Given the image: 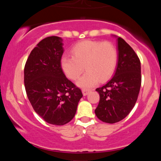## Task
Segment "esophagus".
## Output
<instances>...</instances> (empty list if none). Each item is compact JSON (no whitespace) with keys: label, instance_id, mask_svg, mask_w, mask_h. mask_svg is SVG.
Returning <instances> with one entry per match:
<instances>
[{"label":"esophagus","instance_id":"1","mask_svg":"<svg viewBox=\"0 0 161 161\" xmlns=\"http://www.w3.org/2000/svg\"><path fill=\"white\" fill-rule=\"evenodd\" d=\"M90 92H91V90L90 89H86V88H84V89H82L83 95H87Z\"/></svg>","mask_w":161,"mask_h":161}]
</instances>
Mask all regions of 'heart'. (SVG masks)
I'll use <instances>...</instances> for the list:
<instances>
[{"mask_svg":"<svg viewBox=\"0 0 161 161\" xmlns=\"http://www.w3.org/2000/svg\"><path fill=\"white\" fill-rule=\"evenodd\" d=\"M72 57L64 56L60 66L68 78L76 80L84 66L86 73L79 79V86L90 88L104 82L114 75L118 63V51L110 42L86 40L79 42L71 49Z\"/></svg>","mask_w":161,"mask_h":161,"instance_id":"1","label":"heart"}]
</instances>
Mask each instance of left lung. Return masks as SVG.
<instances>
[{
	"label": "left lung",
	"instance_id": "obj_1",
	"mask_svg": "<svg viewBox=\"0 0 161 161\" xmlns=\"http://www.w3.org/2000/svg\"><path fill=\"white\" fill-rule=\"evenodd\" d=\"M118 51L115 74L106 85L96 88L100 101L95 114L107 123H117L128 115L137 101L142 84L139 58L120 37L118 38Z\"/></svg>",
	"mask_w": 161,
	"mask_h": 161
}]
</instances>
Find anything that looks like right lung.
Segmentation results:
<instances>
[{
    "mask_svg": "<svg viewBox=\"0 0 161 161\" xmlns=\"http://www.w3.org/2000/svg\"><path fill=\"white\" fill-rule=\"evenodd\" d=\"M62 39L50 36L31 51L24 67L25 92L33 109L44 120L62 125L75 116L82 91L66 77L60 66Z\"/></svg>",
    "mask_w": 161,
    "mask_h": 161,
    "instance_id": "obj_1",
    "label": "right lung"
}]
</instances>
